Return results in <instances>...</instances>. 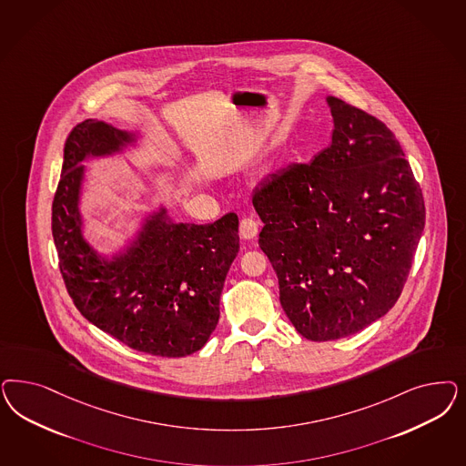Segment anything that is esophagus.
I'll return each instance as SVG.
<instances>
[{"label": "esophagus", "mask_w": 466, "mask_h": 466, "mask_svg": "<svg viewBox=\"0 0 466 466\" xmlns=\"http://www.w3.org/2000/svg\"><path fill=\"white\" fill-rule=\"evenodd\" d=\"M260 223L257 221L254 216H243L240 221V235L245 240H252L258 231Z\"/></svg>", "instance_id": "obj_1"}]
</instances>
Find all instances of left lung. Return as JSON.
I'll list each match as a JSON object with an SVG mask.
<instances>
[{
  "instance_id": "8db88e82",
  "label": "left lung",
  "mask_w": 466,
  "mask_h": 466,
  "mask_svg": "<svg viewBox=\"0 0 466 466\" xmlns=\"http://www.w3.org/2000/svg\"><path fill=\"white\" fill-rule=\"evenodd\" d=\"M332 142L257 187L258 245L303 338H346L398 301L425 225L420 185L376 116L328 97Z\"/></svg>"
}]
</instances>
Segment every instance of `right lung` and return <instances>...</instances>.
I'll use <instances>...</instances> for the list:
<instances>
[{"mask_svg": "<svg viewBox=\"0 0 466 466\" xmlns=\"http://www.w3.org/2000/svg\"><path fill=\"white\" fill-rule=\"evenodd\" d=\"M132 138L103 121L74 127L63 150L51 229L60 272L78 312L123 345L178 359L208 343L219 320L226 274L238 254V216L209 225L173 223L163 209L144 226L127 254L101 260L80 233V165Z\"/></svg>", "mask_w": 466, "mask_h": 466, "instance_id": "right-lung-1", "label": "right lung"}]
</instances>
